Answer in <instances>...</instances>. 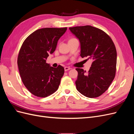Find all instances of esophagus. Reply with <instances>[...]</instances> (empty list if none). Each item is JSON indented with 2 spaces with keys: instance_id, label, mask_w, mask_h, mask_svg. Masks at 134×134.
I'll return each instance as SVG.
<instances>
[{
  "instance_id": "esophagus-1",
  "label": "esophagus",
  "mask_w": 134,
  "mask_h": 134,
  "mask_svg": "<svg viewBox=\"0 0 134 134\" xmlns=\"http://www.w3.org/2000/svg\"><path fill=\"white\" fill-rule=\"evenodd\" d=\"M70 69H71V68H70V67L66 66V67H65V68H64V70H65V71H68L69 70H70Z\"/></svg>"
}]
</instances>
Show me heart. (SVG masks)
I'll return each instance as SVG.
<instances>
[{"label":"heart","mask_w":134,"mask_h":134,"mask_svg":"<svg viewBox=\"0 0 134 134\" xmlns=\"http://www.w3.org/2000/svg\"><path fill=\"white\" fill-rule=\"evenodd\" d=\"M71 39H72V38H71Z\"/></svg>","instance_id":"obj_1"}]
</instances>
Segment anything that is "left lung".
<instances>
[{
    "mask_svg": "<svg viewBox=\"0 0 134 134\" xmlns=\"http://www.w3.org/2000/svg\"><path fill=\"white\" fill-rule=\"evenodd\" d=\"M79 40L80 56L93 62L88 73L76 68V90L88 98H96L106 92L114 79L116 71L117 52L111 38L98 28L91 26L70 27Z\"/></svg>",
    "mask_w": 134,
    "mask_h": 134,
    "instance_id": "left-lung-1",
    "label": "left lung"
}]
</instances>
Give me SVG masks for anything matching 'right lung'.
Instances as JSON below:
<instances>
[{
    "label": "right lung",
    "mask_w": 134,
    "mask_h": 134,
    "mask_svg": "<svg viewBox=\"0 0 134 134\" xmlns=\"http://www.w3.org/2000/svg\"><path fill=\"white\" fill-rule=\"evenodd\" d=\"M67 27L44 28L35 31L24 41L17 64L25 86L32 94L46 97L58 90L64 68L50 66L46 60L55 51L58 40Z\"/></svg>",
    "instance_id": "obj_1"
}]
</instances>
